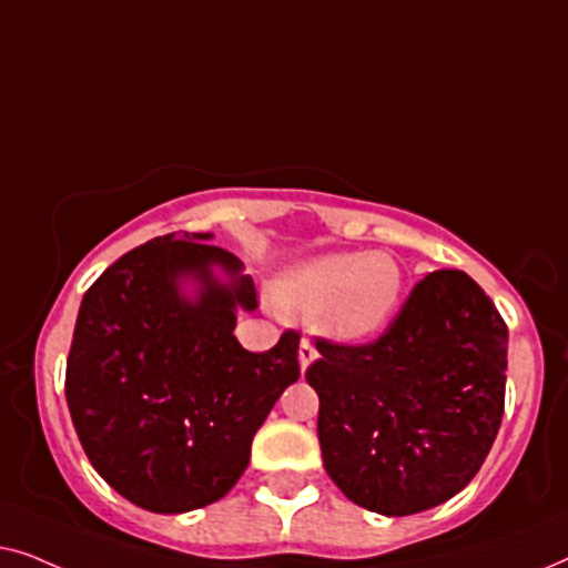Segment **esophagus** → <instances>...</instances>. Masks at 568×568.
<instances>
[{"label": "esophagus", "instance_id": "34e87169", "mask_svg": "<svg viewBox=\"0 0 568 568\" xmlns=\"http://www.w3.org/2000/svg\"><path fill=\"white\" fill-rule=\"evenodd\" d=\"M297 356H300V369L305 372V369L310 367V364H313V362L317 359V348H315L313 344H310L307 338H302V341H300V352H297Z\"/></svg>", "mask_w": 568, "mask_h": 568}]
</instances>
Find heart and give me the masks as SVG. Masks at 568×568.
<instances>
[{
	"label": "heart",
	"instance_id": "heart-1",
	"mask_svg": "<svg viewBox=\"0 0 568 568\" xmlns=\"http://www.w3.org/2000/svg\"><path fill=\"white\" fill-rule=\"evenodd\" d=\"M400 292L403 268L390 253H325L284 271L271 302L286 317L315 321L328 338L362 341L385 328Z\"/></svg>",
	"mask_w": 568,
	"mask_h": 568
}]
</instances>
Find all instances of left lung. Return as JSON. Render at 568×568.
Returning <instances> with one entry per match:
<instances>
[{
    "instance_id": "8db88e82",
    "label": "left lung",
    "mask_w": 568,
    "mask_h": 568,
    "mask_svg": "<svg viewBox=\"0 0 568 568\" xmlns=\"http://www.w3.org/2000/svg\"><path fill=\"white\" fill-rule=\"evenodd\" d=\"M507 344L499 310L455 268L424 276L375 344L317 338L305 377L325 473L346 499L406 517L460 494L501 426Z\"/></svg>"
}]
</instances>
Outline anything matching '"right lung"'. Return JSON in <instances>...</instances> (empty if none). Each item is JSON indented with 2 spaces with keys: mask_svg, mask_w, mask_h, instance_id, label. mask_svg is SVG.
Wrapping results in <instances>:
<instances>
[{
  "mask_svg": "<svg viewBox=\"0 0 568 568\" xmlns=\"http://www.w3.org/2000/svg\"><path fill=\"white\" fill-rule=\"evenodd\" d=\"M212 232L162 235L121 255L82 297L67 403L92 468L158 515L220 501L255 432L297 383L300 336L268 352L235 338L258 307L253 278Z\"/></svg>",
  "mask_w": 568,
  "mask_h": 568,
  "instance_id": "add662e5",
  "label": "right lung"
}]
</instances>
